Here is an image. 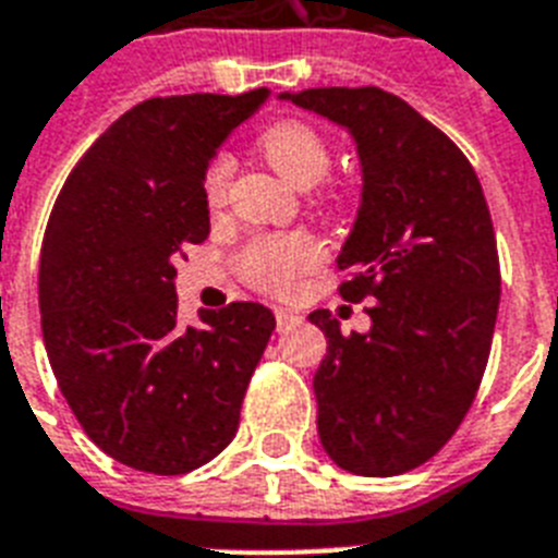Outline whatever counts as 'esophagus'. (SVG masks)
Wrapping results in <instances>:
<instances>
[{
	"mask_svg": "<svg viewBox=\"0 0 558 558\" xmlns=\"http://www.w3.org/2000/svg\"><path fill=\"white\" fill-rule=\"evenodd\" d=\"M275 320H278V332H289L292 326L301 324V315H294L289 310H275Z\"/></svg>",
	"mask_w": 558,
	"mask_h": 558,
	"instance_id": "1",
	"label": "esophagus"
}]
</instances>
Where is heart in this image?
<instances>
[{"label": "heart", "mask_w": 558, "mask_h": 558, "mask_svg": "<svg viewBox=\"0 0 558 558\" xmlns=\"http://www.w3.org/2000/svg\"><path fill=\"white\" fill-rule=\"evenodd\" d=\"M264 157L301 189L320 183L332 169V148L315 125L303 120H283L260 137ZM234 162L217 151L203 169V197L211 208L223 206L232 185ZM324 260V243L310 232L257 234L238 252V269L246 283L266 294H289L298 280Z\"/></svg>", "instance_id": "heart-1"}]
</instances>
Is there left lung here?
I'll list each match as a JSON object with an SVG mask.
<instances>
[{
	"instance_id": "1",
	"label": "left lung",
	"mask_w": 558,
	"mask_h": 558,
	"mask_svg": "<svg viewBox=\"0 0 558 558\" xmlns=\"http://www.w3.org/2000/svg\"><path fill=\"white\" fill-rule=\"evenodd\" d=\"M352 131L364 197L338 266V292L366 303L373 329L329 338L315 373L318 433L338 468L401 475L459 429L490 357L501 269L490 208L473 166L441 129L389 90L280 94Z\"/></svg>"
}]
</instances>
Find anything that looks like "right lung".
<instances>
[{
  "mask_svg": "<svg viewBox=\"0 0 558 558\" xmlns=\"http://www.w3.org/2000/svg\"><path fill=\"white\" fill-rule=\"evenodd\" d=\"M269 97H154L80 157L45 226L39 312L59 392L85 436L125 468L183 475L238 433L275 332L252 301L177 320L174 275L208 238L203 169Z\"/></svg>",
  "mask_w": 558,
  "mask_h": 558,
  "instance_id": "add662e5",
  "label": "right lung"
}]
</instances>
